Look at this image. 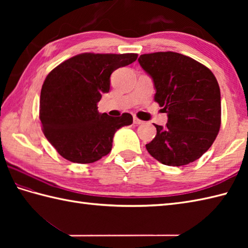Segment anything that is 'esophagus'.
<instances>
[{
	"instance_id": "obj_1",
	"label": "esophagus",
	"mask_w": 248,
	"mask_h": 248,
	"mask_svg": "<svg viewBox=\"0 0 248 248\" xmlns=\"http://www.w3.org/2000/svg\"><path fill=\"white\" fill-rule=\"evenodd\" d=\"M133 121H134L135 124H144V121L139 119L138 117H134V118H133Z\"/></svg>"
}]
</instances>
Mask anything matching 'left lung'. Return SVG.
I'll use <instances>...</instances> for the list:
<instances>
[{"label":"left lung","mask_w":248,"mask_h":248,"mask_svg":"<svg viewBox=\"0 0 248 248\" xmlns=\"http://www.w3.org/2000/svg\"><path fill=\"white\" fill-rule=\"evenodd\" d=\"M155 84V102L167 113L165 127L146 145L151 156L168 166L198 160L220 128V91L212 71L176 52H155L139 59Z\"/></svg>","instance_id":"1"}]
</instances>
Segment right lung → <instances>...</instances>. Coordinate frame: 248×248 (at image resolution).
Masks as SVG:
<instances>
[{"instance_id": "obj_1", "label": "right lung", "mask_w": 248, "mask_h": 248, "mask_svg": "<svg viewBox=\"0 0 248 248\" xmlns=\"http://www.w3.org/2000/svg\"><path fill=\"white\" fill-rule=\"evenodd\" d=\"M138 54L82 53L62 62L41 87L39 118L43 132L66 160L88 164L112 150L116 131L133 123L132 115L110 117L97 103L109 91L110 75L132 64Z\"/></svg>"}]
</instances>
